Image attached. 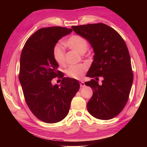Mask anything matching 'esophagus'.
Masks as SVG:
<instances>
[{
  "label": "esophagus",
  "instance_id": "obj_1",
  "mask_svg": "<svg viewBox=\"0 0 147 147\" xmlns=\"http://www.w3.org/2000/svg\"><path fill=\"white\" fill-rule=\"evenodd\" d=\"M80 87H82V88H83V87L85 86V83H84V82H81L80 83Z\"/></svg>",
  "mask_w": 147,
  "mask_h": 147
}]
</instances>
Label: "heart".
<instances>
[{"label":"heart","mask_w":147,"mask_h":147,"mask_svg":"<svg viewBox=\"0 0 147 147\" xmlns=\"http://www.w3.org/2000/svg\"><path fill=\"white\" fill-rule=\"evenodd\" d=\"M65 45L69 49L80 54H84L88 49V43L82 37L74 35L65 42ZM53 58L59 65H65V51L60 45L55 46L53 51ZM88 67L85 64H79L71 65L66 69V75L74 79H80L84 76Z\"/></svg>","instance_id":"obj_1"}]
</instances>
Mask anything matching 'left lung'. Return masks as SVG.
<instances>
[{
    "label": "left lung",
    "mask_w": 147,
    "mask_h": 147,
    "mask_svg": "<svg viewBox=\"0 0 147 147\" xmlns=\"http://www.w3.org/2000/svg\"><path fill=\"white\" fill-rule=\"evenodd\" d=\"M73 31L85 38L93 49V61L86 76L93 89L87 104L89 113L101 120L115 117L127 102L134 74L130 56L124 39L117 32L103 23L73 26ZM103 79L101 84L97 81Z\"/></svg>",
    "instance_id": "obj_1"
}]
</instances>
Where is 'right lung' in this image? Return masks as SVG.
<instances>
[{"instance_id":"1","label":"right lung","mask_w":147,"mask_h":147,"mask_svg":"<svg viewBox=\"0 0 147 147\" xmlns=\"http://www.w3.org/2000/svg\"><path fill=\"white\" fill-rule=\"evenodd\" d=\"M71 32L59 26L39 29L28 39L21 53L19 78L26 102L32 113L47 123H58L67 115L80 88L77 80L63 78L53 58L56 43ZM59 75L62 83L53 85L51 80Z\"/></svg>"}]
</instances>
